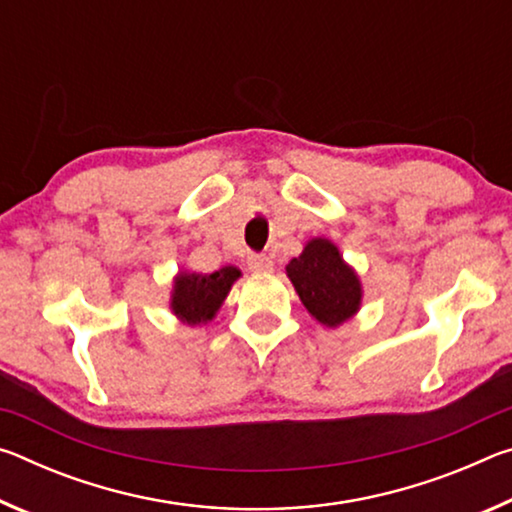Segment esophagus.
Listing matches in <instances>:
<instances>
[{
	"mask_svg": "<svg viewBox=\"0 0 512 512\" xmlns=\"http://www.w3.org/2000/svg\"><path fill=\"white\" fill-rule=\"evenodd\" d=\"M248 268H250V271H257V273L271 271L273 259L264 255V253H253V255H248Z\"/></svg>",
	"mask_w": 512,
	"mask_h": 512,
	"instance_id": "esophagus-1",
	"label": "esophagus"
}]
</instances>
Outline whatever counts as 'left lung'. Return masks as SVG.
<instances>
[{
    "mask_svg": "<svg viewBox=\"0 0 512 512\" xmlns=\"http://www.w3.org/2000/svg\"><path fill=\"white\" fill-rule=\"evenodd\" d=\"M287 275L302 305L323 325L336 327L359 309L361 287L357 275L327 239L309 241L302 255L291 259Z\"/></svg>",
    "mask_w": 512,
    "mask_h": 512,
    "instance_id": "obj_1",
    "label": "left lung"
}]
</instances>
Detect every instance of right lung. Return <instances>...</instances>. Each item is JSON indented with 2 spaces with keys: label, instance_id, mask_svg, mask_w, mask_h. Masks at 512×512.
Returning a JSON list of instances; mask_svg holds the SVG:
<instances>
[{
  "label": "right lung",
  "instance_id": "obj_1",
  "mask_svg": "<svg viewBox=\"0 0 512 512\" xmlns=\"http://www.w3.org/2000/svg\"><path fill=\"white\" fill-rule=\"evenodd\" d=\"M239 277L235 266H223L214 273H180L173 289L171 309L187 323H207L228 296V291Z\"/></svg>",
  "mask_w": 512,
  "mask_h": 512
}]
</instances>
